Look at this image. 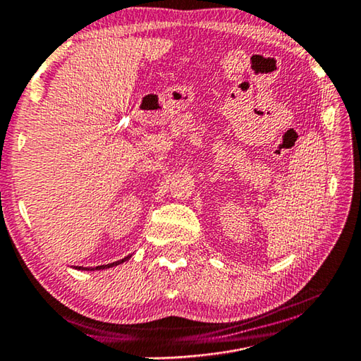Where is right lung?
Instances as JSON below:
<instances>
[{"label":"right lung","instance_id":"right-lung-1","mask_svg":"<svg viewBox=\"0 0 361 361\" xmlns=\"http://www.w3.org/2000/svg\"><path fill=\"white\" fill-rule=\"evenodd\" d=\"M131 255L123 257L122 260H117V262H112V263H107V265H99V267H75V270L80 271H101V270H107V268H112V267H117V265H122L123 262L130 260Z\"/></svg>","mask_w":361,"mask_h":361}]
</instances>
